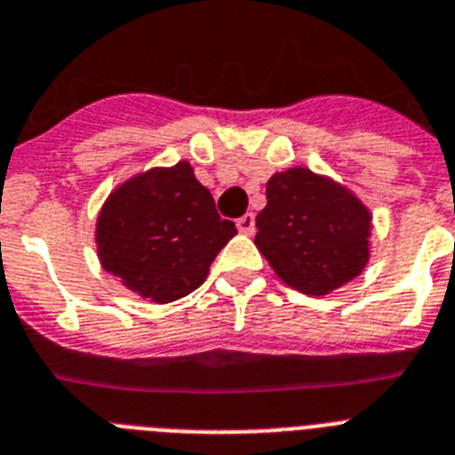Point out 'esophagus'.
Here are the masks:
<instances>
[{
    "label": "esophagus",
    "mask_w": 455,
    "mask_h": 455,
    "mask_svg": "<svg viewBox=\"0 0 455 455\" xmlns=\"http://www.w3.org/2000/svg\"><path fill=\"white\" fill-rule=\"evenodd\" d=\"M235 227H238L240 234L251 235L254 234V215H251V212H245V215L235 220Z\"/></svg>",
    "instance_id": "esophagus-1"
}]
</instances>
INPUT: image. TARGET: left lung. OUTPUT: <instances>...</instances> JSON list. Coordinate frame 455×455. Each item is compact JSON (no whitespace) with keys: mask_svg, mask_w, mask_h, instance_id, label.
Wrapping results in <instances>:
<instances>
[{"mask_svg":"<svg viewBox=\"0 0 455 455\" xmlns=\"http://www.w3.org/2000/svg\"><path fill=\"white\" fill-rule=\"evenodd\" d=\"M266 198L254 245L284 284L323 296L363 273L372 217L349 189L289 169L270 178Z\"/></svg>","mask_w":455,"mask_h":455,"instance_id":"left-lung-1","label":"left lung"}]
</instances>
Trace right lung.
Masks as SVG:
<instances>
[{
  "label": "right lung",
  "instance_id": "1",
  "mask_svg": "<svg viewBox=\"0 0 455 455\" xmlns=\"http://www.w3.org/2000/svg\"><path fill=\"white\" fill-rule=\"evenodd\" d=\"M235 234L192 166L178 162L110 194L97 221L99 261L133 293L171 303L204 284L210 263Z\"/></svg>",
  "mask_w": 455,
  "mask_h": 455
}]
</instances>
